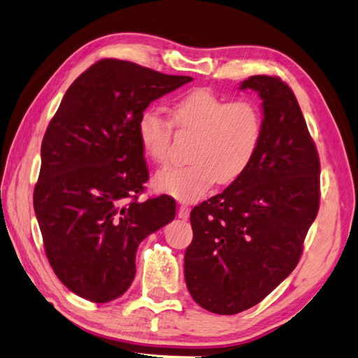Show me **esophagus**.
<instances>
[{
  "label": "esophagus",
  "instance_id": "1",
  "mask_svg": "<svg viewBox=\"0 0 358 358\" xmlns=\"http://www.w3.org/2000/svg\"><path fill=\"white\" fill-rule=\"evenodd\" d=\"M189 211H191L189 206H187L186 203H181L178 206V217L180 219H187V217H189Z\"/></svg>",
  "mask_w": 358,
  "mask_h": 358
}]
</instances>
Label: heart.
<instances>
[{
  "mask_svg": "<svg viewBox=\"0 0 358 358\" xmlns=\"http://www.w3.org/2000/svg\"><path fill=\"white\" fill-rule=\"evenodd\" d=\"M172 125L196 134L183 167H169L153 180L158 191L180 201H196L216 181L238 180L255 159L263 139V111L253 100H233L197 89L181 96L171 108V120L157 109H147L138 122V136L145 157L158 166L171 159Z\"/></svg>",
  "mask_w": 358,
  "mask_h": 358,
  "instance_id": "obj_1",
  "label": "heart"
}]
</instances>
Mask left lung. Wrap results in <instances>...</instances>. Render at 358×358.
<instances>
[{"label": "left lung", "mask_w": 358, "mask_h": 358, "mask_svg": "<svg viewBox=\"0 0 358 358\" xmlns=\"http://www.w3.org/2000/svg\"><path fill=\"white\" fill-rule=\"evenodd\" d=\"M263 100L264 129L249 169L191 211L185 280L200 307L236 315L296 268L320 210V157L296 95L278 76L241 83Z\"/></svg>", "instance_id": "8db88e82"}]
</instances>
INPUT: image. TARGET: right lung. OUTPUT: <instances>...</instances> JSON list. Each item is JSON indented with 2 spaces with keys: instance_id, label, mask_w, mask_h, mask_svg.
<instances>
[{
  "instance_id": "obj_1",
  "label": "right lung",
  "mask_w": 358,
  "mask_h": 358,
  "mask_svg": "<svg viewBox=\"0 0 358 358\" xmlns=\"http://www.w3.org/2000/svg\"><path fill=\"white\" fill-rule=\"evenodd\" d=\"M189 81L101 59L76 78L51 119L34 211L51 268L80 297H120L142 239L173 220L172 197L138 200L148 180L138 122L152 101Z\"/></svg>"
}]
</instances>
